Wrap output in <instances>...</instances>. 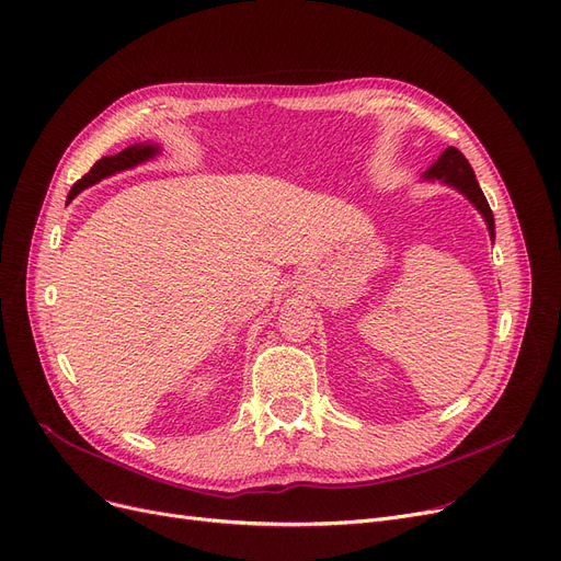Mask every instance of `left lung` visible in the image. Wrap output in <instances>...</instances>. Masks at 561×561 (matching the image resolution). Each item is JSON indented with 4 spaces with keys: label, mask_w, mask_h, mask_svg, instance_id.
Wrapping results in <instances>:
<instances>
[{
    "label": "left lung",
    "mask_w": 561,
    "mask_h": 561,
    "mask_svg": "<svg viewBox=\"0 0 561 561\" xmlns=\"http://www.w3.org/2000/svg\"><path fill=\"white\" fill-rule=\"evenodd\" d=\"M426 179H440L449 185H454L456 190H460L466 197L477 206V210L485 217V225H489V231H491V238L495 236V220H493V210L489 206V202H485L483 192L474 179V172L470 162L466 160V156H462L458 149H454V146H447V149L440 153V158H437L426 172Z\"/></svg>",
    "instance_id": "8db88e82"
}]
</instances>
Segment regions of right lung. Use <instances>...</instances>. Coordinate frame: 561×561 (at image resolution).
I'll return each mask as SVG.
<instances>
[{
    "label": "right lung",
    "mask_w": 561,
    "mask_h": 561,
    "mask_svg": "<svg viewBox=\"0 0 561 561\" xmlns=\"http://www.w3.org/2000/svg\"><path fill=\"white\" fill-rule=\"evenodd\" d=\"M156 153H158L156 146H149V144H135V146H128V149H124V151L116 153V156L101 158L99 162H95V164L89 169V174H84L76 185L70 187V192H68V202H70V199H76V197H78V192H82L84 187H89V185H93V183H99V181H101V179H105V176H112V174L121 172V169L135 167V164H139L141 160L151 158V156H156Z\"/></svg>",
    "instance_id": "obj_1"
}]
</instances>
